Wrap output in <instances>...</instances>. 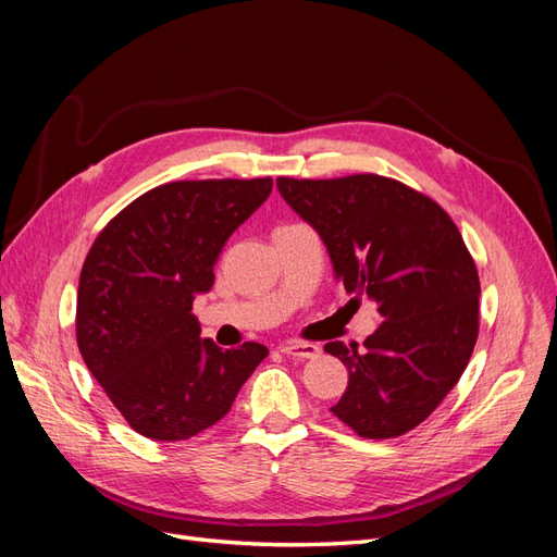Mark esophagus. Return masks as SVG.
Here are the masks:
<instances>
[{"instance_id": "34e87169", "label": "esophagus", "mask_w": 557, "mask_h": 557, "mask_svg": "<svg viewBox=\"0 0 557 557\" xmlns=\"http://www.w3.org/2000/svg\"><path fill=\"white\" fill-rule=\"evenodd\" d=\"M281 352L288 358H299V360H313L320 356V346L309 344V342H290L283 344Z\"/></svg>"}]
</instances>
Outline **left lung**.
<instances>
[{
	"mask_svg": "<svg viewBox=\"0 0 557 557\" xmlns=\"http://www.w3.org/2000/svg\"><path fill=\"white\" fill-rule=\"evenodd\" d=\"M281 197L323 239L346 293L376 301L383 323L364 350L330 342L348 367L332 413L367 440H391L440 407L479 336V274L448 213L376 174L276 181Z\"/></svg>",
	"mask_w": 557,
	"mask_h": 557,
	"instance_id": "obj_1",
	"label": "left lung"
}]
</instances>
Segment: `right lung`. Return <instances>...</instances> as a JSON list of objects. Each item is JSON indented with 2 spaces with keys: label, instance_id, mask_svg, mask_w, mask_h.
I'll list each match as a JSON object with an SVG mask.
<instances>
[{
  "label": "right lung",
  "instance_id": "1",
  "mask_svg": "<svg viewBox=\"0 0 557 557\" xmlns=\"http://www.w3.org/2000/svg\"><path fill=\"white\" fill-rule=\"evenodd\" d=\"M272 178L158 185L99 232L81 269L76 342L90 374L139 434L183 442L215 425L267 358L246 342L201 339L193 301L213 285L232 232L272 195Z\"/></svg>",
  "mask_w": 557,
  "mask_h": 557
}]
</instances>
